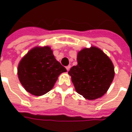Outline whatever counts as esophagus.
I'll use <instances>...</instances> for the list:
<instances>
[{
	"label": "esophagus",
	"mask_w": 132,
	"mask_h": 132,
	"mask_svg": "<svg viewBox=\"0 0 132 132\" xmlns=\"http://www.w3.org/2000/svg\"><path fill=\"white\" fill-rule=\"evenodd\" d=\"M66 70H67V71H69V70H70V65H68V66H66Z\"/></svg>",
	"instance_id": "obj_1"
}]
</instances>
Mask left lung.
Segmentation results:
<instances>
[{
    "instance_id": "8db88e82",
    "label": "left lung",
    "mask_w": 132,
    "mask_h": 132,
    "mask_svg": "<svg viewBox=\"0 0 132 132\" xmlns=\"http://www.w3.org/2000/svg\"><path fill=\"white\" fill-rule=\"evenodd\" d=\"M77 65L68 72L77 93L88 100L103 96L114 77L111 60L97 47L83 48L77 54Z\"/></svg>"
}]
</instances>
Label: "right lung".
Listing matches in <instances>:
<instances>
[{
  "mask_svg": "<svg viewBox=\"0 0 132 132\" xmlns=\"http://www.w3.org/2000/svg\"><path fill=\"white\" fill-rule=\"evenodd\" d=\"M67 70L57 62L49 46H37L28 52L18 67L20 81L28 92L42 96L53 88L61 73Z\"/></svg>",
  "mask_w": 132,
  "mask_h": 132,
  "instance_id": "obj_1",
  "label": "right lung"
}]
</instances>
